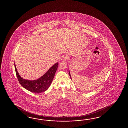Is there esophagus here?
Wrapping results in <instances>:
<instances>
[{
	"instance_id": "esophagus-1",
	"label": "esophagus",
	"mask_w": 128,
	"mask_h": 128,
	"mask_svg": "<svg viewBox=\"0 0 128 128\" xmlns=\"http://www.w3.org/2000/svg\"><path fill=\"white\" fill-rule=\"evenodd\" d=\"M69 58V57L68 55H63L62 57V60L63 61H66V60H68Z\"/></svg>"
}]
</instances>
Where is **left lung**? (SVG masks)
<instances>
[{"mask_svg": "<svg viewBox=\"0 0 128 128\" xmlns=\"http://www.w3.org/2000/svg\"><path fill=\"white\" fill-rule=\"evenodd\" d=\"M69 74H70V78L72 79V78H71V75H70V71H69Z\"/></svg>", "mask_w": 128, "mask_h": 128, "instance_id": "8db88e82", "label": "left lung"}]
</instances>
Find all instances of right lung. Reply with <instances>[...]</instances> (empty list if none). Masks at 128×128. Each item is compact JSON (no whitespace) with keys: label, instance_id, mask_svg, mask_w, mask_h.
Here are the masks:
<instances>
[{"label":"right lung","instance_id":"right-lung-1","mask_svg":"<svg viewBox=\"0 0 128 128\" xmlns=\"http://www.w3.org/2000/svg\"><path fill=\"white\" fill-rule=\"evenodd\" d=\"M58 66V63H56L42 76L37 80L31 81L25 80L20 77L16 69V64H14L16 76L20 85L28 90L36 93L45 92L49 88L54 79Z\"/></svg>","mask_w":128,"mask_h":128}]
</instances>
